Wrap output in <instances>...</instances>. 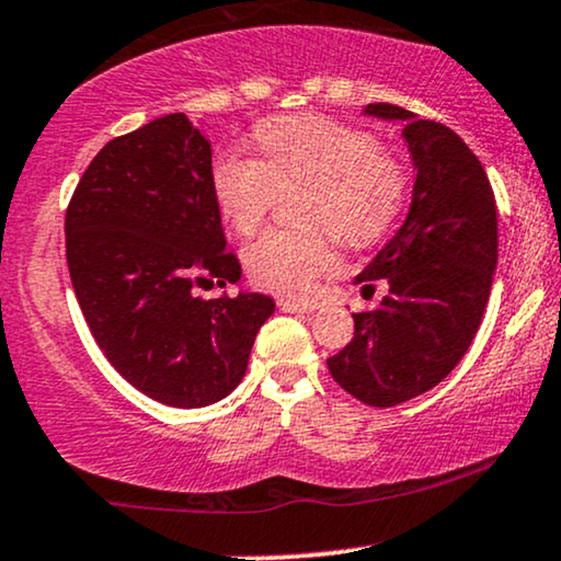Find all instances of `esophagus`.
<instances>
[{
	"label": "esophagus",
	"instance_id": "34e87169",
	"mask_svg": "<svg viewBox=\"0 0 561 561\" xmlns=\"http://www.w3.org/2000/svg\"><path fill=\"white\" fill-rule=\"evenodd\" d=\"M276 306H279V310H285V313H310V310L319 308V302H313V300H295V298H279V300H276Z\"/></svg>",
	"mask_w": 561,
	"mask_h": 561
}]
</instances>
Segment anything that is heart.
Masks as SVG:
<instances>
[{"label":"heart","instance_id":"b5f03b06","mask_svg":"<svg viewBox=\"0 0 561 561\" xmlns=\"http://www.w3.org/2000/svg\"><path fill=\"white\" fill-rule=\"evenodd\" d=\"M261 159L221 151L211 164V193L225 219L251 234L279 191L308 185L300 219L310 229H268L245 248L255 285L308 295L336 261V238L350 248L374 245L408 201L404 164L381 151L374 135L327 117H276L255 130Z\"/></svg>","mask_w":561,"mask_h":561}]
</instances>
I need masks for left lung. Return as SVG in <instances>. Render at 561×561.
Segmentation results:
<instances>
[{
  "instance_id": "left-lung-1",
  "label": "left lung",
  "mask_w": 561,
  "mask_h": 561,
  "mask_svg": "<svg viewBox=\"0 0 561 561\" xmlns=\"http://www.w3.org/2000/svg\"><path fill=\"white\" fill-rule=\"evenodd\" d=\"M366 114L404 123L417 170L413 206L355 276L366 287L387 279L389 293L353 313V340L327 366L355 400L394 408L447 379L481 327L499 251L496 201L483 164L447 125L383 101Z\"/></svg>"
}]
</instances>
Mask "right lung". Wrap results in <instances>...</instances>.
Segmentation results:
<instances>
[{
	"mask_svg": "<svg viewBox=\"0 0 561 561\" xmlns=\"http://www.w3.org/2000/svg\"><path fill=\"white\" fill-rule=\"evenodd\" d=\"M72 289L114 370L172 408L219 402L245 376L266 295L201 300L240 279L211 193V146L185 114L112 138L65 214Z\"/></svg>",
	"mask_w": 561,
	"mask_h": 561,
	"instance_id": "obj_1",
	"label": "right lung"
}]
</instances>
